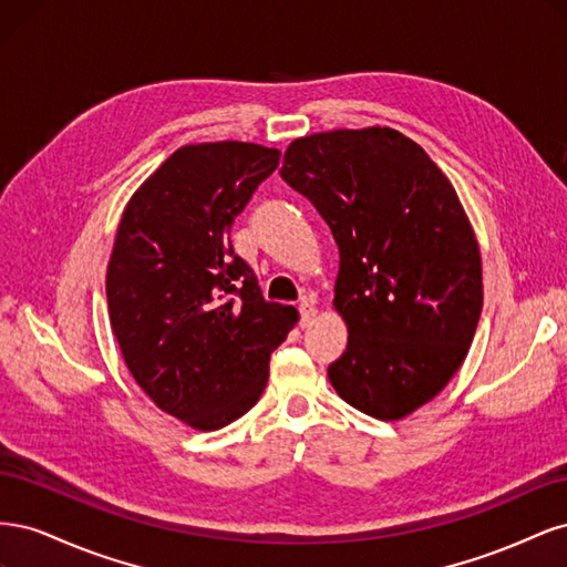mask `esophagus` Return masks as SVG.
Listing matches in <instances>:
<instances>
[{"label": "esophagus", "instance_id": "obj_1", "mask_svg": "<svg viewBox=\"0 0 567 567\" xmlns=\"http://www.w3.org/2000/svg\"><path fill=\"white\" fill-rule=\"evenodd\" d=\"M317 317V307L312 302H302L300 305V326L305 329V326H310Z\"/></svg>", "mask_w": 567, "mask_h": 567}]
</instances>
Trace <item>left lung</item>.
<instances>
[{"label": "left lung", "instance_id": "left-lung-1", "mask_svg": "<svg viewBox=\"0 0 567 567\" xmlns=\"http://www.w3.org/2000/svg\"><path fill=\"white\" fill-rule=\"evenodd\" d=\"M281 177L340 250L333 305L348 348L331 385L373 419L409 416L452 381L483 312L480 248L452 182L390 127L302 136Z\"/></svg>", "mask_w": 567, "mask_h": 567}]
</instances>
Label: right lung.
<instances>
[{"mask_svg":"<svg viewBox=\"0 0 567 567\" xmlns=\"http://www.w3.org/2000/svg\"><path fill=\"white\" fill-rule=\"evenodd\" d=\"M279 156L248 142L182 146L136 188L115 234L106 298L120 352L156 406L196 431L255 406L298 321L296 307L262 298L229 236Z\"/></svg>","mask_w":567,"mask_h":567,"instance_id":"1","label":"right lung"}]
</instances>
